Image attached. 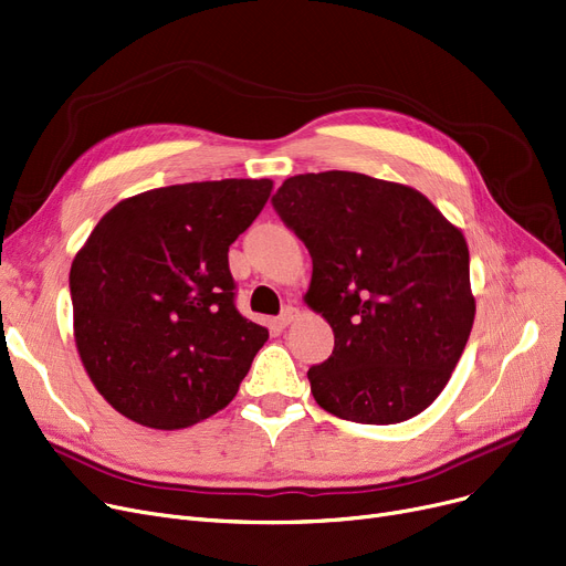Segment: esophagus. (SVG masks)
<instances>
[{
  "label": "esophagus",
  "instance_id": "34e87169",
  "mask_svg": "<svg viewBox=\"0 0 566 566\" xmlns=\"http://www.w3.org/2000/svg\"><path fill=\"white\" fill-rule=\"evenodd\" d=\"M301 316V312H298V307H293V305H286L284 310H282V314L277 316V326L280 328H286L293 318H298Z\"/></svg>",
  "mask_w": 566,
  "mask_h": 566
}]
</instances>
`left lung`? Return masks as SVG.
Here are the masks:
<instances>
[{
    "label": "left lung",
    "mask_w": 566,
    "mask_h": 566,
    "mask_svg": "<svg viewBox=\"0 0 566 566\" xmlns=\"http://www.w3.org/2000/svg\"><path fill=\"white\" fill-rule=\"evenodd\" d=\"M270 203L305 242V303L335 333L307 370L316 405L367 426L430 407L474 324L464 235L421 191L349 170L293 176Z\"/></svg>",
    "instance_id": "left-lung-1"
}]
</instances>
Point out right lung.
<instances>
[{
	"instance_id": "obj_1",
	"label": "right lung",
	"mask_w": 566,
	"mask_h": 566,
	"mask_svg": "<svg viewBox=\"0 0 566 566\" xmlns=\"http://www.w3.org/2000/svg\"><path fill=\"white\" fill-rule=\"evenodd\" d=\"M270 180L187 182L108 210L71 263L73 335L96 390L127 419L180 430L224 409L268 331L235 307L231 242Z\"/></svg>"
}]
</instances>
